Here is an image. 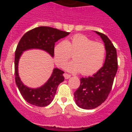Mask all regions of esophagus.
<instances>
[{"label":"esophagus","instance_id":"1","mask_svg":"<svg viewBox=\"0 0 132 132\" xmlns=\"http://www.w3.org/2000/svg\"><path fill=\"white\" fill-rule=\"evenodd\" d=\"M63 76H64V77H65V79H68L71 77V75L69 74H67V73H64Z\"/></svg>","mask_w":132,"mask_h":132}]
</instances>
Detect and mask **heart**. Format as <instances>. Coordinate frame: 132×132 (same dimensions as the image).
Here are the masks:
<instances>
[{"label": "heart", "instance_id": "1", "mask_svg": "<svg viewBox=\"0 0 132 132\" xmlns=\"http://www.w3.org/2000/svg\"><path fill=\"white\" fill-rule=\"evenodd\" d=\"M55 61L63 67L72 55L73 60L65 67L70 72H80L83 75L96 73L103 65L105 46L82 34L74 35L70 40L62 41L53 49Z\"/></svg>", "mask_w": 132, "mask_h": 132}]
</instances>
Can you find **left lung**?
<instances>
[{
    "label": "left lung",
    "instance_id": "obj_1",
    "mask_svg": "<svg viewBox=\"0 0 132 132\" xmlns=\"http://www.w3.org/2000/svg\"><path fill=\"white\" fill-rule=\"evenodd\" d=\"M104 43L106 48L105 62L103 67L92 77H82L80 84L75 92V102L83 109H93L106 101L112 87L118 70L116 50L109 38L104 34L95 31Z\"/></svg>",
    "mask_w": 132,
    "mask_h": 132
}]
</instances>
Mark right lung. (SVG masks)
<instances>
[{"label": "right lung", "instance_id": "right-lung-1", "mask_svg": "<svg viewBox=\"0 0 132 132\" xmlns=\"http://www.w3.org/2000/svg\"><path fill=\"white\" fill-rule=\"evenodd\" d=\"M69 32L61 31L48 26H39L34 28L22 37L15 52V80L22 97L27 102L36 106L44 107L53 101L58 85L64 80V72L55 68L52 75L43 86L37 88L26 87L21 81L18 75V61L23 52L31 49H39L45 51L53 57L55 43L65 38Z\"/></svg>", "mask_w": 132, "mask_h": 132}]
</instances>
